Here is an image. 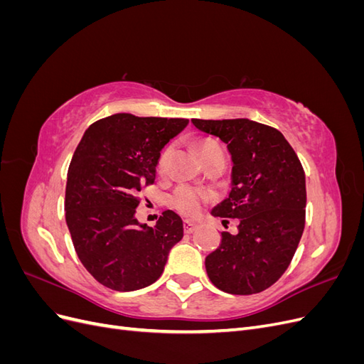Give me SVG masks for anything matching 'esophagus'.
<instances>
[{"mask_svg": "<svg viewBox=\"0 0 364 364\" xmlns=\"http://www.w3.org/2000/svg\"><path fill=\"white\" fill-rule=\"evenodd\" d=\"M183 230L185 234H193L196 230V225L193 222H190V220H185L183 222Z\"/></svg>", "mask_w": 364, "mask_h": 364, "instance_id": "esophagus-1", "label": "esophagus"}]
</instances>
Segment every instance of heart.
<instances>
[{"label": "heart", "mask_w": 364, "mask_h": 364, "mask_svg": "<svg viewBox=\"0 0 364 364\" xmlns=\"http://www.w3.org/2000/svg\"><path fill=\"white\" fill-rule=\"evenodd\" d=\"M214 147H218L215 142L213 141H205L199 146V153L200 156L203 153H206L208 150H211ZM171 147H165L161 155L158 158V173L159 174H165L168 170V165H170V159H171ZM208 202V194L199 188H194V186H188V185H182L179 186L178 190H176L171 194V199H170V205L176 209V211H179L181 214L186 215V217H197L200 213L203 206Z\"/></svg>", "instance_id": "b5f03b06"}]
</instances>
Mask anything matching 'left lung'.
I'll return each mask as SVG.
<instances>
[{
    "label": "left lung",
    "instance_id": "1",
    "mask_svg": "<svg viewBox=\"0 0 364 364\" xmlns=\"http://www.w3.org/2000/svg\"><path fill=\"white\" fill-rule=\"evenodd\" d=\"M218 138L232 156V190L214 217L238 218L237 234L222 232L205 259L218 290L261 293L277 282L294 257L305 228V171L279 130L246 118L193 119Z\"/></svg>",
    "mask_w": 364,
    "mask_h": 364
}]
</instances>
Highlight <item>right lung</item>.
Masks as SVG:
<instances>
[{
	"label": "right lung",
	"instance_id": "right-lung-1",
	"mask_svg": "<svg viewBox=\"0 0 364 364\" xmlns=\"http://www.w3.org/2000/svg\"><path fill=\"white\" fill-rule=\"evenodd\" d=\"M188 124L185 118L115 114L87 127L65 190V218L77 257L95 281L134 291L159 279L170 249L183 237L178 214L155 228L135 218L142 188L155 183L161 150Z\"/></svg>",
	"mask_w": 364,
	"mask_h": 364
}]
</instances>
